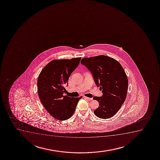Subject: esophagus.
<instances>
[{
  "mask_svg": "<svg viewBox=\"0 0 160 160\" xmlns=\"http://www.w3.org/2000/svg\"><path fill=\"white\" fill-rule=\"evenodd\" d=\"M84 98H85V99L88 100V101H92V98H88V97H86V96H84Z\"/></svg>",
  "mask_w": 160,
  "mask_h": 160,
  "instance_id": "1",
  "label": "esophagus"
}]
</instances>
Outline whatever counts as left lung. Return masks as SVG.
I'll list each match as a JSON object with an SVG mask.
<instances>
[{"instance_id": "1", "label": "left lung", "mask_w": 160, "mask_h": 160, "mask_svg": "<svg viewBox=\"0 0 160 160\" xmlns=\"http://www.w3.org/2000/svg\"><path fill=\"white\" fill-rule=\"evenodd\" d=\"M81 62L90 70L103 92L101 97L93 98L99 103L95 115L102 119L111 118L118 111L127 96L128 81L124 68L117 60L104 55L83 58Z\"/></svg>"}]
</instances>
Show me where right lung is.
Wrapping results in <instances>:
<instances>
[{"instance_id":"1","label":"right lung","mask_w":160,"mask_h":160,"mask_svg":"<svg viewBox=\"0 0 160 160\" xmlns=\"http://www.w3.org/2000/svg\"><path fill=\"white\" fill-rule=\"evenodd\" d=\"M81 57L55 59L45 66L38 75V92L42 104L51 116L59 120L71 118L82 98L64 95L72 73L78 66Z\"/></svg>"}]
</instances>
